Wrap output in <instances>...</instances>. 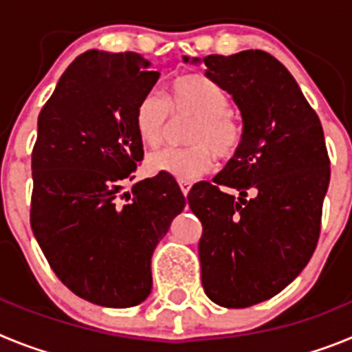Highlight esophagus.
I'll return each mask as SVG.
<instances>
[{
  "label": "esophagus",
  "mask_w": 352,
  "mask_h": 352,
  "mask_svg": "<svg viewBox=\"0 0 352 352\" xmlns=\"http://www.w3.org/2000/svg\"><path fill=\"white\" fill-rule=\"evenodd\" d=\"M179 188H182L183 194L188 195V192H190V188H192V183L190 182H179Z\"/></svg>",
  "instance_id": "34e87169"
}]
</instances>
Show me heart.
<instances>
[{"mask_svg": "<svg viewBox=\"0 0 352 352\" xmlns=\"http://www.w3.org/2000/svg\"><path fill=\"white\" fill-rule=\"evenodd\" d=\"M229 109L231 100L226 89L203 74L178 77L167 89L166 100L155 93L142 96L135 109V130L148 148H158L164 142L169 111L195 120L186 139L190 148L151 153L148 169L190 182L213 170L214 155L220 160L236 157L243 142V126Z\"/></svg>", "mask_w": 352, "mask_h": 352, "instance_id": "1", "label": "heart"}]
</instances>
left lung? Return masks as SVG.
Masks as SVG:
<instances>
[{
	"instance_id": "1",
	"label": "left lung",
	"mask_w": 352,
	"mask_h": 352,
	"mask_svg": "<svg viewBox=\"0 0 352 352\" xmlns=\"http://www.w3.org/2000/svg\"><path fill=\"white\" fill-rule=\"evenodd\" d=\"M201 61L243 121L236 157L214 185L201 182L188 194V206L203 223L201 276L213 303L245 309L278 294L309 264L321 232L329 158L316 111L272 54L192 58ZM220 186L240 195H226Z\"/></svg>"
}]
</instances>
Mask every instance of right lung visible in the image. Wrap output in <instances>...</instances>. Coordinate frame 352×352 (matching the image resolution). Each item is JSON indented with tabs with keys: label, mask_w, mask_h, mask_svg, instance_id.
Returning a JSON list of instances; mask_svg holds the SVG:
<instances>
[{
	"label": "right lung",
	"mask_w": 352,
	"mask_h": 352,
	"mask_svg": "<svg viewBox=\"0 0 352 352\" xmlns=\"http://www.w3.org/2000/svg\"><path fill=\"white\" fill-rule=\"evenodd\" d=\"M138 52L88 51L56 84L31 155V229L56 276L95 305L126 309L151 292V256L185 208L167 174L121 194L142 160L135 109L160 74Z\"/></svg>",
	"instance_id": "obj_1"
}]
</instances>
